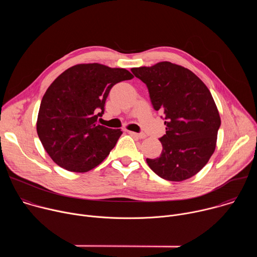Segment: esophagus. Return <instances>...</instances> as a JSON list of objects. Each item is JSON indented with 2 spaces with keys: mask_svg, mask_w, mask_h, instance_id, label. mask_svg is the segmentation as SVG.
Returning <instances> with one entry per match:
<instances>
[{
  "mask_svg": "<svg viewBox=\"0 0 257 257\" xmlns=\"http://www.w3.org/2000/svg\"><path fill=\"white\" fill-rule=\"evenodd\" d=\"M129 133H130L131 135H134V136L140 138V139L145 138V134H143V133H135V132H132V131H129Z\"/></svg>",
  "mask_w": 257,
  "mask_h": 257,
  "instance_id": "esophagus-1",
  "label": "esophagus"
}]
</instances>
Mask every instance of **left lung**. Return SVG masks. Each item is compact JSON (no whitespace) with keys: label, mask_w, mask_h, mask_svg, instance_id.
<instances>
[{"label":"left lung","mask_w":257,"mask_h":257,"mask_svg":"<svg viewBox=\"0 0 257 257\" xmlns=\"http://www.w3.org/2000/svg\"><path fill=\"white\" fill-rule=\"evenodd\" d=\"M149 88L152 104L165 115L163 151L146 159L161 178L181 182L196 175L214 153L221 118L206 85L189 69L160 62L131 69Z\"/></svg>","instance_id":"8db88e82"}]
</instances>
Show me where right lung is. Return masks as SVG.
<instances>
[{"label":"right lung","instance_id":"obj_1","mask_svg":"<svg viewBox=\"0 0 257 257\" xmlns=\"http://www.w3.org/2000/svg\"><path fill=\"white\" fill-rule=\"evenodd\" d=\"M133 77L126 69L89 63L70 67L53 81L42 99L36 131L58 166L85 173L109 155L123 132L96 120L111 88Z\"/></svg>","mask_w":257,"mask_h":257}]
</instances>
